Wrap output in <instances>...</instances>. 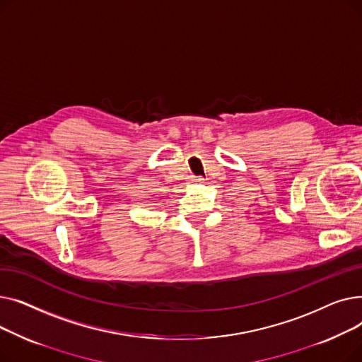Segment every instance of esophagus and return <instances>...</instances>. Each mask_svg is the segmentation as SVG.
<instances>
[{
    "mask_svg": "<svg viewBox=\"0 0 362 362\" xmlns=\"http://www.w3.org/2000/svg\"><path fill=\"white\" fill-rule=\"evenodd\" d=\"M204 177L202 176H192V179H191V182L192 183H204Z\"/></svg>",
    "mask_w": 362,
    "mask_h": 362,
    "instance_id": "esophagus-1",
    "label": "esophagus"
}]
</instances>
